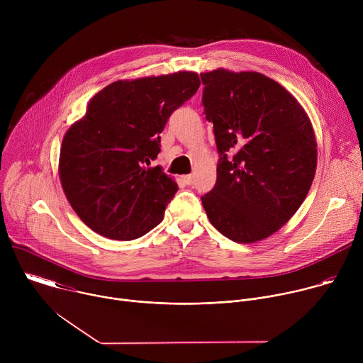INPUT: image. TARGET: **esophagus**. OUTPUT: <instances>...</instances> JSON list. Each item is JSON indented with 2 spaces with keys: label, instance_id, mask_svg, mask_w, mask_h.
<instances>
[{
  "label": "esophagus",
  "instance_id": "1",
  "mask_svg": "<svg viewBox=\"0 0 363 363\" xmlns=\"http://www.w3.org/2000/svg\"><path fill=\"white\" fill-rule=\"evenodd\" d=\"M182 181H184L186 185H192V184H194V177H192V175H184V177H182Z\"/></svg>",
  "mask_w": 363,
  "mask_h": 363
}]
</instances>
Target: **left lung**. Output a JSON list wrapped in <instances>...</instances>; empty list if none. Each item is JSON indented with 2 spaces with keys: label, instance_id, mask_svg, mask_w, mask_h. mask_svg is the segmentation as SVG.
I'll use <instances>...</instances> for the list:
<instances>
[{
  "label": "left lung",
  "instance_id": "left-lung-1",
  "mask_svg": "<svg viewBox=\"0 0 363 363\" xmlns=\"http://www.w3.org/2000/svg\"><path fill=\"white\" fill-rule=\"evenodd\" d=\"M202 105L220 161L216 186L201 196L227 238L255 242L281 228L312 186L318 145L300 103L257 72L201 73Z\"/></svg>",
  "mask_w": 363,
  "mask_h": 363
}]
</instances>
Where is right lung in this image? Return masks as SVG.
Here are the masks:
<instances>
[{"mask_svg": "<svg viewBox=\"0 0 363 363\" xmlns=\"http://www.w3.org/2000/svg\"><path fill=\"white\" fill-rule=\"evenodd\" d=\"M201 82L194 72L118 80L89 101L66 132L59 161L72 208L94 233L112 240L142 237L164 220L178 191L161 167V133Z\"/></svg>", "mask_w": 363, "mask_h": 363, "instance_id": "1", "label": "right lung"}]
</instances>
